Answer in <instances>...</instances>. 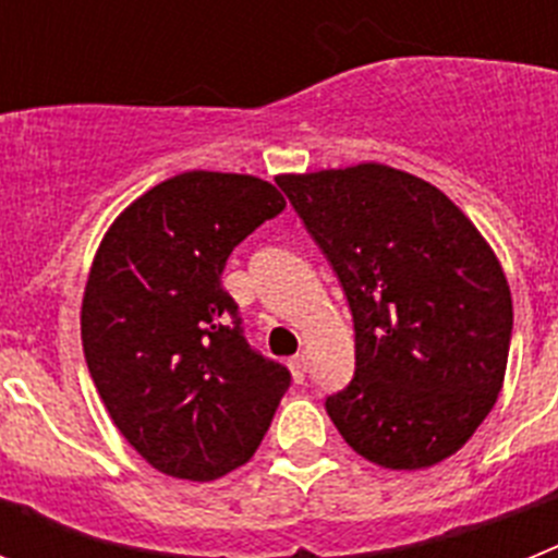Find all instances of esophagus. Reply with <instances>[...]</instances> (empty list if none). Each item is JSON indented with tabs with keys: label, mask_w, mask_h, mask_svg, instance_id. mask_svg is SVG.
Wrapping results in <instances>:
<instances>
[{
	"label": "esophagus",
	"mask_w": 558,
	"mask_h": 558,
	"mask_svg": "<svg viewBox=\"0 0 558 558\" xmlns=\"http://www.w3.org/2000/svg\"><path fill=\"white\" fill-rule=\"evenodd\" d=\"M290 372H293V379L295 383H304L307 379V354H295V357H290Z\"/></svg>",
	"instance_id": "esophagus-1"
}]
</instances>
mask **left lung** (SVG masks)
<instances>
[{"label":"left lung","instance_id":"8db88e82","mask_svg":"<svg viewBox=\"0 0 558 558\" xmlns=\"http://www.w3.org/2000/svg\"><path fill=\"white\" fill-rule=\"evenodd\" d=\"M338 276L354 377L327 397L347 445L386 470H422L470 441L495 408L511 347V290L472 220L386 165L279 175Z\"/></svg>","mask_w":558,"mask_h":558}]
</instances>
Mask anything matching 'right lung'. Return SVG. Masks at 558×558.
Returning <instances> with one entry per match:
<instances>
[{"label":"right lung","instance_id":"1","mask_svg":"<svg viewBox=\"0 0 558 558\" xmlns=\"http://www.w3.org/2000/svg\"><path fill=\"white\" fill-rule=\"evenodd\" d=\"M284 209L254 175L181 172L113 220L81 310L83 354L128 445L184 481L243 466L268 433L290 372L245 340L223 268Z\"/></svg>","mask_w":558,"mask_h":558}]
</instances>
